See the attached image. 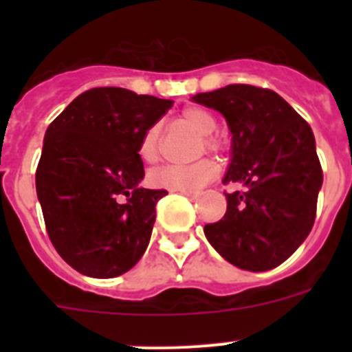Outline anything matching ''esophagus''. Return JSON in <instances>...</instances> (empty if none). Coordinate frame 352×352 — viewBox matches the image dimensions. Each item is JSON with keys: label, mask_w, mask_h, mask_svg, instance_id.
Listing matches in <instances>:
<instances>
[{"label": "esophagus", "mask_w": 352, "mask_h": 352, "mask_svg": "<svg viewBox=\"0 0 352 352\" xmlns=\"http://www.w3.org/2000/svg\"><path fill=\"white\" fill-rule=\"evenodd\" d=\"M182 192L183 195H186V197H190V199H199V195H201V192H195V190H178Z\"/></svg>", "instance_id": "1"}]
</instances>
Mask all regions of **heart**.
Returning <instances> with one entry per match:
<instances>
[{
	"label": "heart",
	"instance_id": "obj_1",
	"mask_svg": "<svg viewBox=\"0 0 352 352\" xmlns=\"http://www.w3.org/2000/svg\"><path fill=\"white\" fill-rule=\"evenodd\" d=\"M182 121L186 126H190L194 132L203 135L201 142V151L204 148L213 153H222L226 148L223 139L214 135L217 129V120L213 114L208 113L206 109L188 107L182 113ZM160 133L162 129L158 123L148 126L142 133L141 142H139V157L144 162H155L160 151ZM219 166L211 158H201L197 162L186 164V166H162L149 173V182L151 185L160 186V188H169V190H195L201 188L206 183L217 176Z\"/></svg>",
	"mask_w": 352,
	"mask_h": 352
}]
</instances>
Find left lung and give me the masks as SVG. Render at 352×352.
Masks as SVG:
<instances>
[{"instance_id": "8db88e82", "label": "left lung", "mask_w": 352, "mask_h": 352, "mask_svg": "<svg viewBox=\"0 0 352 352\" xmlns=\"http://www.w3.org/2000/svg\"><path fill=\"white\" fill-rule=\"evenodd\" d=\"M223 114L232 133V158L223 183L227 211L204 234L220 256L248 272H266L294 254L312 231L321 162L310 125L275 91L250 84L194 96Z\"/></svg>"}]
</instances>
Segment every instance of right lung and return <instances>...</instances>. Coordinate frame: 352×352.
<instances>
[{
  "label": "right lung",
  "mask_w": 352,
  "mask_h": 352,
  "mask_svg": "<svg viewBox=\"0 0 352 352\" xmlns=\"http://www.w3.org/2000/svg\"><path fill=\"white\" fill-rule=\"evenodd\" d=\"M170 107L125 88H93L49 125L36 195L51 243L82 275L120 276L144 254L167 192L139 186V142Z\"/></svg>",
  "instance_id": "add662e5"
}]
</instances>
